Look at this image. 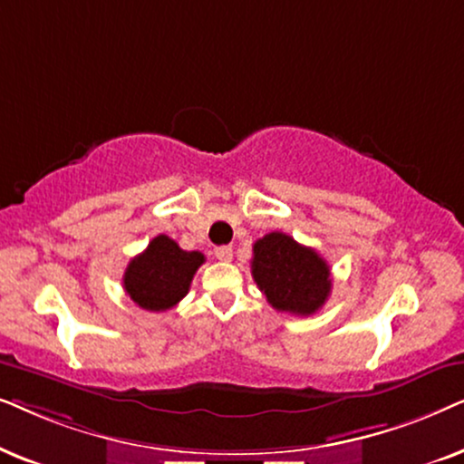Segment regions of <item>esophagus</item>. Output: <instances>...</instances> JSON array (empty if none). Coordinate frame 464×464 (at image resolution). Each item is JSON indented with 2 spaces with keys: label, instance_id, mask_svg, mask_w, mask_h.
<instances>
[{
  "label": "esophagus",
  "instance_id": "34e87169",
  "mask_svg": "<svg viewBox=\"0 0 464 464\" xmlns=\"http://www.w3.org/2000/svg\"><path fill=\"white\" fill-rule=\"evenodd\" d=\"M214 255L218 261H231L233 258V248L231 246H218V248L214 250Z\"/></svg>",
  "mask_w": 464,
  "mask_h": 464
}]
</instances>
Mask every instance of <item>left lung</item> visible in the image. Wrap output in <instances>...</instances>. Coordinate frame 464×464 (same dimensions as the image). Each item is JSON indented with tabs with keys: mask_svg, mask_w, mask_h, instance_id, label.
<instances>
[{
	"mask_svg": "<svg viewBox=\"0 0 464 464\" xmlns=\"http://www.w3.org/2000/svg\"><path fill=\"white\" fill-rule=\"evenodd\" d=\"M252 277L271 307L312 316L331 295V269L314 248L274 231L252 246Z\"/></svg>",
	"mask_w": 464,
	"mask_h": 464,
	"instance_id": "8db88e82",
	"label": "left lung"
}]
</instances>
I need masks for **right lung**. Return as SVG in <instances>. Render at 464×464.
<instances>
[{
    "label": "right lung",
    "mask_w": 464,
    "mask_h": 464,
    "mask_svg": "<svg viewBox=\"0 0 464 464\" xmlns=\"http://www.w3.org/2000/svg\"><path fill=\"white\" fill-rule=\"evenodd\" d=\"M206 263L201 252H187L168 236H157L131 258L122 276L125 293L148 312H165L187 296L197 269Z\"/></svg>",
    "instance_id": "obj_1"
}]
</instances>
